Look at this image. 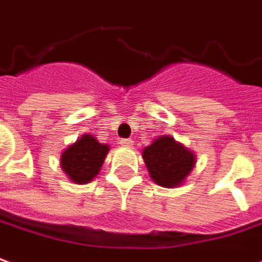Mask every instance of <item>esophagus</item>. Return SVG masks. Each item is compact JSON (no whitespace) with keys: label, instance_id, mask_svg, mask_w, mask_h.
Returning a JSON list of instances; mask_svg holds the SVG:
<instances>
[{"label":"esophagus","instance_id":"obj_1","mask_svg":"<svg viewBox=\"0 0 262 262\" xmlns=\"http://www.w3.org/2000/svg\"><path fill=\"white\" fill-rule=\"evenodd\" d=\"M119 144H120V146H126V147H129V146L133 144V140H132V139H120V140H119Z\"/></svg>","mask_w":262,"mask_h":262}]
</instances>
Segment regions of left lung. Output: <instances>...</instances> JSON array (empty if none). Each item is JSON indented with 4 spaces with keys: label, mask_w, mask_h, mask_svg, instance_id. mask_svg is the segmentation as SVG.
Instances as JSON below:
<instances>
[{
    "label": "left lung",
    "mask_w": 262,
    "mask_h": 262,
    "mask_svg": "<svg viewBox=\"0 0 262 262\" xmlns=\"http://www.w3.org/2000/svg\"><path fill=\"white\" fill-rule=\"evenodd\" d=\"M142 156L151 180L162 187L180 186L195 164L194 153L171 136L156 139L144 147Z\"/></svg>",
    "instance_id": "1"
}]
</instances>
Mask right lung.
I'll list each match as a JSON object with an SVG mask.
<instances>
[{
    "label": "right lung",
    "mask_w": 262,
    "mask_h": 262,
    "mask_svg": "<svg viewBox=\"0 0 262 262\" xmlns=\"http://www.w3.org/2000/svg\"><path fill=\"white\" fill-rule=\"evenodd\" d=\"M109 149L107 144L99 143L92 135H82L62 151V170L76 184H86L99 174Z\"/></svg>",
    "instance_id": "1"
}]
</instances>
